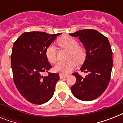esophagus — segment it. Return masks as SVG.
Returning a JSON list of instances; mask_svg holds the SVG:
<instances>
[{"label": "esophagus", "instance_id": "esophagus-1", "mask_svg": "<svg viewBox=\"0 0 123 123\" xmlns=\"http://www.w3.org/2000/svg\"><path fill=\"white\" fill-rule=\"evenodd\" d=\"M67 77H68V75H63V74H60V75H59V77H60V79H65V78H66Z\"/></svg>", "mask_w": 123, "mask_h": 123}]
</instances>
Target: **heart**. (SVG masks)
I'll use <instances>...</instances> for the list:
<instances>
[{"mask_svg": "<svg viewBox=\"0 0 123 123\" xmlns=\"http://www.w3.org/2000/svg\"><path fill=\"white\" fill-rule=\"evenodd\" d=\"M58 45L62 48L68 50L67 59H69L66 62H59L54 67L56 72L66 75L70 73L76 66L77 62H81L84 59L86 56L85 50L82 47L79 46L77 39L71 36H64L57 41ZM45 54L47 59L50 63L54 64L57 61V48L54 45L51 44L46 49Z\"/></svg>", "mask_w": 123, "mask_h": 123, "instance_id": "obj_1", "label": "heart"}]
</instances>
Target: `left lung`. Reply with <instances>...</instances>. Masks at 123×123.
Here are the masks:
<instances>
[{
  "mask_svg": "<svg viewBox=\"0 0 123 123\" xmlns=\"http://www.w3.org/2000/svg\"><path fill=\"white\" fill-rule=\"evenodd\" d=\"M69 35L79 37L86 48V60L80 70L88 73L84 78L73 73L77 80L71 91L79 99L91 101L103 93L111 80L113 64L111 44L107 37L96 30H80Z\"/></svg>",
  "mask_w": 123,
  "mask_h": 123,
  "instance_id": "left-lung-1",
  "label": "left lung"
}]
</instances>
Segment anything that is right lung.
I'll list each match as a JSON object with an SVG mask.
<instances>
[{
	"label": "right lung",
	"instance_id": "right-lung-1",
	"mask_svg": "<svg viewBox=\"0 0 123 123\" xmlns=\"http://www.w3.org/2000/svg\"><path fill=\"white\" fill-rule=\"evenodd\" d=\"M43 32H24L16 39L11 56L13 80L21 95L31 103L41 105L54 95L57 73H49L52 66L48 62L45 51L57 36Z\"/></svg>",
	"mask_w": 123,
	"mask_h": 123
}]
</instances>
